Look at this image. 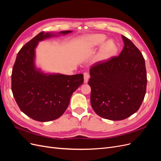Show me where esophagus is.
Instances as JSON below:
<instances>
[{"label":"esophagus","mask_w":161,"mask_h":161,"mask_svg":"<svg viewBox=\"0 0 161 161\" xmlns=\"http://www.w3.org/2000/svg\"><path fill=\"white\" fill-rule=\"evenodd\" d=\"M89 75L87 72L84 73V82L85 83H87L89 81Z\"/></svg>","instance_id":"obj_1"}]
</instances>
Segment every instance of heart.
Returning <instances> with one entry per match:
<instances>
[{"instance_id": "heart-1", "label": "heart", "mask_w": 161, "mask_h": 161, "mask_svg": "<svg viewBox=\"0 0 161 161\" xmlns=\"http://www.w3.org/2000/svg\"><path fill=\"white\" fill-rule=\"evenodd\" d=\"M106 39V36L103 34H91L81 38L82 44L86 49L94 48L102 45L99 52L95 57L96 62H104L109 60L118 50L115 43L111 40L105 42Z\"/></svg>"}]
</instances>
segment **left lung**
<instances>
[{
	"mask_svg": "<svg viewBox=\"0 0 161 161\" xmlns=\"http://www.w3.org/2000/svg\"><path fill=\"white\" fill-rule=\"evenodd\" d=\"M124 47L119 56L90 69L91 104L105 119L122 120L135 114L147 91L145 60L133 42L121 36Z\"/></svg>",
	"mask_w": 161,
	"mask_h": 161,
	"instance_id": "8db88e82",
	"label": "left lung"
}]
</instances>
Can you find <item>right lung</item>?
<instances>
[{
    "label": "right lung",
    "mask_w": 161,
    "mask_h": 161,
    "mask_svg": "<svg viewBox=\"0 0 161 161\" xmlns=\"http://www.w3.org/2000/svg\"><path fill=\"white\" fill-rule=\"evenodd\" d=\"M72 32L42 31L17 53L12 71L11 89L21 111L34 120L44 122L60 118L69 106L73 92L83 83L82 74L45 73L35 64L39 42Z\"/></svg>",
    "instance_id": "add662e5"
}]
</instances>
